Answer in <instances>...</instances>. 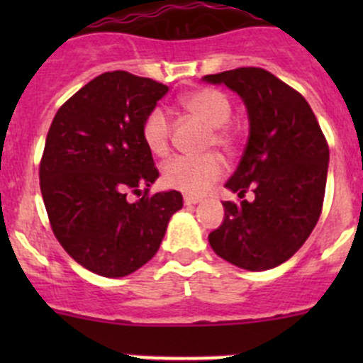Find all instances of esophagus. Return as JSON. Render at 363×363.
Returning <instances> with one entry per match:
<instances>
[{"label": "esophagus", "instance_id": "obj_1", "mask_svg": "<svg viewBox=\"0 0 363 363\" xmlns=\"http://www.w3.org/2000/svg\"><path fill=\"white\" fill-rule=\"evenodd\" d=\"M200 200H202V199H199V196H191V195L184 196V203L186 205H195V203H199Z\"/></svg>", "mask_w": 363, "mask_h": 363}]
</instances>
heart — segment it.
<instances>
[{
    "label": "heart",
    "instance_id": "obj_1",
    "mask_svg": "<svg viewBox=\"0 0 363 363\" xmlns=\"http://www.w3.org/2000/svg\"><path fill=\"white\" fill-rule=\"evenodd\" d=\"M181 105L193 117L208 126L205 147H218L225 152H233L239 144L235 128L230 126L232 104L221 91L195 89L181 98ZM142 138L149 151L156 156H167L170 151L172 123L163 108L155 107L142 121ZM225 172V164L216 155L177 156L163 168V179L170 188L186 195H203Z\"/></svg>",
    "mask_w": 363,
    "mask_h": 363
}]
</instances>
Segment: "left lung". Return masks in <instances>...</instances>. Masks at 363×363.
<instances>
[{
	"label": "left lung",
	"instance_id": "8db88e82",
	"mask_svg": "<svg viewBox=\"0 0 363 363\" xmlns=\"http://www.w3.org/2000/svg\"><path fill=\"white\" fill-rule=\"evenodd\" d=\"M242 98L250 138L226 188L244 199L223 202L225 219L208 233L218 256L246 270H269L302 247L320 219L328 144L306 98L263 68L205 75Z\"/></svg>",
	"mask_w": 363,
	"mask_h": 363
}]
</instances>
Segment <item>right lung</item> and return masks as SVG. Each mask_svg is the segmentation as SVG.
Returning a JSON list of instances; mask_svg holds the SVG:
<instances>
[{
	"label": "right lung",
	"instance_id": "add662e5",
	"mask_svg": "<svg viewBox=\"0 0 363 363\" xmlns=\"http://www.w3.org/2000/svg\"><path fill=\"white\" fill-rule=\"evenodd\" d=\"M168 86L107 72L77 91L54 116L40 161V189L50 228L77 263L124 277L149 262L163 240L179 191L149 195L158 179L142 121ZM145 195L137 203L128 192Z\"/></svg>",
	"mask_w": 363,
	"mask_h": 363
}]
</instances>
